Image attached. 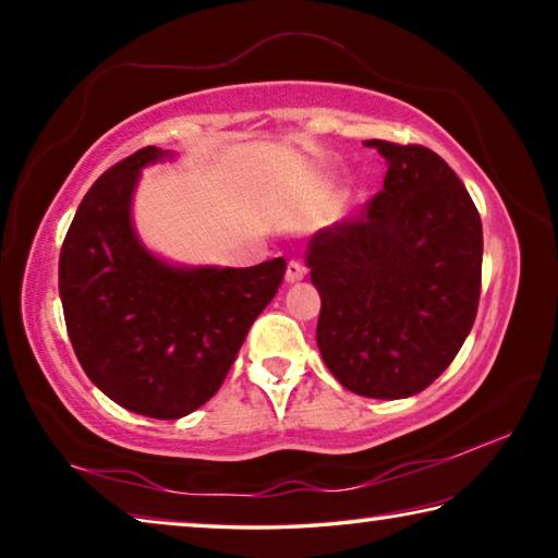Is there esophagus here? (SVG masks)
<instances>
[{
	"instance_id": "1",
	"label": "esophagus",
	"mask_w": 558,
	"mask_h": 558,
	"mask_svg": "<svg viewBox=\"0 0 558 558\" xmlns=\"http://www.w3.org/2000/svg\"><path fill=\"white\" fill-rule=\"evenodd\" d=\"M305 272H307V268L302 266L300 260H290L288 263V270H286V280L288 282H298V280L305 278Z\"/></svg>"
}]
</instances>
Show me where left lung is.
I'll list each match as a JSON object with an SVG mask.
<instances>
[{"mask_svg": "<svg viewBox=\"0 0 558 558\" xmlns=\"http://www.w3.org/2000/svg\"><path fill=\"white\" fill-rule=\"evenodd\" d=\"M389 162L352 219L317 231L305 263L323 298L317 347L344 389L405 399L448 369L483 286V221L458 174L423 145L366 140Z\"/></svg>", "mask_w": 558, "mask_h": 558, "instance_id": "8db88e82", "label": "left lung"}]
</instances>
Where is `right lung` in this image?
I'll return each mask as SVG.
<instances>
[{
    "instance_id": "obj_1",
    "label": "right lung",
    "mask_w": 558,
    "mask_h": 558,
    "mask_svg": "<svg viewBox=\"0 0 558 558\" xmlns=\"http://www.w3.org/2000/svg\"><path fill=\"white\" fill-rule=\"evenodd\" d=\"M172 157L143 147L83 196L59 260L65 329L83 372L132 413L174 421L221 389L286 260L253 268H174L130 221L140 169Z\"/></svg>"
}]
</instances>
